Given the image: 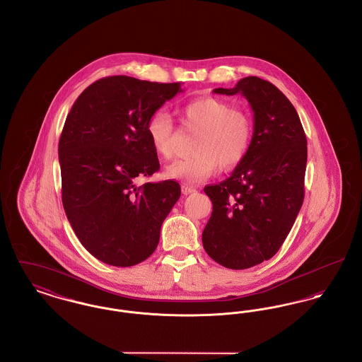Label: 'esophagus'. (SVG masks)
Instances as JSON below:
<instances>
[{
	"label": "esophagus",
	"instance_id": "obj_1",
	"mask_svg": "<svg viewBox=\"0 0 362 362\" xmlns=\"http://www.w3.org/2000/svg\"><path fill=\"white\" fill-rule=\"evenodd\" d=\"M197 192V189H195V187H192V186H189V185H183V186H182V192H183V194H186V195H187V194H192V192Z\"/></svg>",
	"mask_w": 362,
	"mask_h": 362
}]
</instances>
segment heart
I'll use <instances>...</instances> for the list:
<instances>
[{"label":"heart","mask_w":362,"mask_h":362,"mask_svg":"<svg viewBox=\"0 0 362 362\" xmlns=\"http://www.w3.org/2000/svg\"><path fill=\"white\" fill-rule=\"evenodd\" d=\"M182 122L189 129L198 131L190 157L177 160L165 168L168 179L185 183H201L218 170L240 163L250 148L253 126L240 109L218 98H199L182 110ZM146 131L154 151L164 160L173 157V123L170 115L158 110L148 122Z\"/></svg>","instance_id":"obj_1"}]
</instances>
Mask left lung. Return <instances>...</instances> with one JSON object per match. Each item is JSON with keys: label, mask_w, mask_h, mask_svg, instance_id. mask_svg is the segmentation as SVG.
<instances>
[{"label": "left lung", "mask_w": 362, "mask_h": 362, "mask_svg": "<svg viewBox=\"0 0 362 362\" xmlns=\"http://www.w3.org/2000/svg\"><path fill=\"white\" fill-rule=\"evenodd\" d=\"M253 110V138L231 176L206 186L212 216L202 233L205 252L220 265L246 269L276 255L303 202L306 135L296 107L268 81L240 79L234 88Z\"/></svg>", "instance_id": "left-lung-1"}]
</instances>
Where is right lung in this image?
<instances>
[{
	"label": "right lung",
	"instance_id": "right-lung-1",
	"mask_svg": "<svg viewBox=\"0 0 362 362\" xmlns=\"http://www.w3.org/2000/svg\"><path fill=\"white\" fill-rule=\"evenodd\" d=\"M180 91V83L107 76L66 116L59 142L63 206L86 250L105 264L132 267L153 255L180 197L175 180L136 186L160 170L148 122Z\"/></svg>",
	"mask_w": 362,
	"mask_h": 362
}]
</instances>
